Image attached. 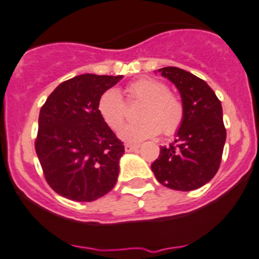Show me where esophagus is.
I'll list each match as a JSON object with an SVG mask.
<instances>
[{"label":"esophagus","mask_w":259,"mask_h":259,"mask_svg":"<svg viewBox=\"0 0 259 259\" xmlns=\"http://www.w3.org/2000/svg\"><path fill=\"white\" fill-rule=\"evenodd\" d=\"M139 148L138 144H125V152H134Z\"/></svg>","instance_id":"34e87169"}]
</instances>
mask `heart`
<instances>
[{
    "instance_id": "1",
    "label": "heart",
    "mask_w": 259,
    "mask_h": 259,
    "mask_svg": "<svg viewBox=\"0 0 259 259\" xmlns=\"http://www.w3.org/2000/svg\"><path fill=\"white\" fill-rule=\"evenodd\" d=\"M127 102H143L138 112L141 121L126 125L120 132V138L127 143H139L156 137L174 135L183 125L185 106L183 100L163 81L153 78H141L125 88ZM97 111L102 121L113 132L121 129L126 117V105L116 89L103 92L97 102Z\"/></svg>"
}]
</instances>
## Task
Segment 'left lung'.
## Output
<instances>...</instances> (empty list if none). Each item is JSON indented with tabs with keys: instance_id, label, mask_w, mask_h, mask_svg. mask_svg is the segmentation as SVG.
I'll return each mask as SVG.
<instances>
[{
	"instance_id": "left-lung-1",
	"label": "left lung",
	"mask_w": 259,
	"mask_h": 259,
	"mask_svg": "<svg viewBox=\"0 0 259 259\" xmlns=\"http://www.w3.org/2000/svg\"><path fill=\"white\" fill-rule=\"evenodd\" d=\"M158 71L180 92L185 117L175 142L161 147L152 171L170 189H198L216 175L221 163L226 141L221 102L211 87L192 72L174 66Z\"/></svg>"
}]
</instances>
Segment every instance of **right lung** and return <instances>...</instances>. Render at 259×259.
Here are the masks:
<instances>
[{
	"mask_svg": "<svg viewBox=\"0 0 259 259\" xmlns=\"http://www.w3.org/2000/svg\"><path fill=\"white\" fill-rule=\"evenodd\" d=\"M121 78L78 75L62 81L40 108L35 152L48 185L67 199L92 202L117 181L124 144L102 121L97 102Z\"/></svg>",
	"mask_w": 259,
	"mask_h": 259,
	"instance_id": "1",
	"label": "right lung"
}]
</instances>
